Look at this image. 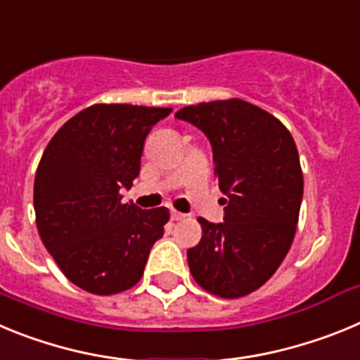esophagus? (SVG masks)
<instances>
[{
	"label": "esophagus",
	"instance_id": "obj_1",
	"mask_svg": "<svg viewBox=\"0 0 360 360\" xmlns=\"http://www.w3.org/2000/svg\"><path fill=\"white\" fill-rule=\"evenodd\" d=\"M186 218V214H184V212H178V211H174V209H171V219H173V221H180V219H184Z\"/></svg>",
	"mask_w": 360,
	"mask_h": 360
}]
</instances>
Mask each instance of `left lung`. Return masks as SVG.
<instances>
[{
	"label": "left lung",
	"mask_w": 360,
	"mask_h": 360,
	"mask_svg": "<svg viewBox=\"0 0 360 360\" xmlns=\"http://www.w3.org/2000/svg\"><path fill=\"white\" fill-rule=\"evenodd\" d=\"M174 117L205 133L227 196L221 224L198 218L191 274L211 294L243 297L272 278L294 241L303 200L295 142L274 115L241 98L186 106Z\"/></svg>",
	"instance_id": "1"
}]
</instances>
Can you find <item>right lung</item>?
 I'll list each match as a JSON object with an SVG mask.
<instances>
[{
	"label": "right lung",
	"instance_id": "obj_1",
	"mask_svg": "<svg viewBox=\"0 0 360 360\" xmlns=\"http://www.w3.org/2000/svg\"><path fill=\"white\" fill-rule=\"evenodd\" d=\"M171 108L94 104L52 136L34 180L36 224L63 274L82 290L111 295L141 281L165 207L122 203L141 173L148 133Z\"/></svg>",
	"mask_w": 360,
	"mask_h": 360
}]
</instances>
